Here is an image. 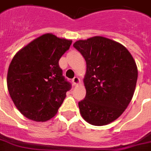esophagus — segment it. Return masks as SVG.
I'll use <instances>...</instances> for the list:
<instances>
[{
    "mask_svg": "<svg viewBox=\"0 0 151 151\" xmlns=\"http://www.w3.org/2000/svg\"><path fill=\"white\" fill-rule=\"evenodd\" d=\"M80 82V79L78 77H74V78L72 79V83H73V85H78Z\"/></svg>",
    "mask_w": 151,
    "mask_h": 151,
    "instance_id": "obj_1",
    "label": "esophagus"
}]
</instances>
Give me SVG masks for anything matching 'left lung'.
Listing matches in <instances>:
<instances>
[{
	"label": "left lung",
	"instance_id": "left-lung-1",
	"mask_svg": "<svg viewBox=\"0 0 151 151\" xmlns=\"http://www.w3.org/2000/svg\"><path fill=\"white\" fill-rule=\"evenodd\" d=\"M73 47L87 63L86 97L78 102L81 116L95 126L110 124L132 99L137 80L136 63L125 47L104 37L78 40Z\"/></svg>",
	"mask_w": 151,
	"mask_h": 151
}]
</instances>
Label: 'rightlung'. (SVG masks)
<instances>
[{"label": "right lung", "instance_id": "right-lung-1", "mask_svg": "<svg viewBox=\"0 0 151 151\" xmlns=\"http://www.w3.org/2000/svg\"><path fill=\"white\" fill-rule=\"evenodd\" d=\"M72 40L52 34L39 37L19 50L7 72V89L24 116L45 121L56 114L71 83L63 76L59 60Z\"/></svg>", "mask_w": 151, "mask_h": 151}]
</instances>
